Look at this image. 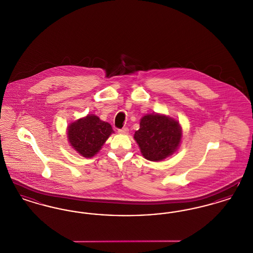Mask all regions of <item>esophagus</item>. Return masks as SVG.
<instances>
[{
    "label": "esophagus",
    "mask_w": 253,
    "mask_h": 253,
    "mask_svg": "<svg viewBox=\"0 0 253 253\" xmlns=\"http://www.w3.org/2000/svg\"><path fill=\"white\" fill-rule=\"evenodd\" d=\"M119 132L120 133H122V134H128V132H129V130H128V128H122V129H120L119 130Z\"/></svg>",
    "instance_id": "esophagus-1"
}]
</instances>
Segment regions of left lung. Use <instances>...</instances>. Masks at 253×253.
<instances>
[{"mask_svg": "<svg viewBox=\"0 0 253 253\" xmlns=\"http://www.w3.org/2000/svg\"><path fill=\"white\" fill-rule=\"evenodd\" d=\"M133 138L146 159L161 161L177 150L182 128L178 121L169 116L149 114L140 120V128L134 132Z\"/></svg>", "mask_w": 253, "mask_h": 253, "instance_id": "obj_1", "label": "left lung"}]
</instances>
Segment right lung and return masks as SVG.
<instances>
[{"label":"right lung","instance_id":"1","mask_svg":"<svg viewBox=\"0 0 253 253\" xmlns=\"http://www.w3.org/2000/svg\"><path fill=\"white\" fill-rule=\"evenodd\" d=\"M114 132L108 122L95 115H87L69 124L67 138L72 148L84 157H93Z\"/></svg>","mask_w":253,"mask_h":253}]
</instances>
